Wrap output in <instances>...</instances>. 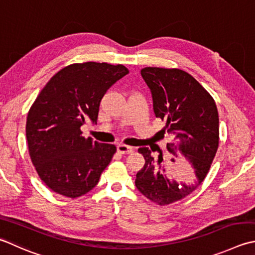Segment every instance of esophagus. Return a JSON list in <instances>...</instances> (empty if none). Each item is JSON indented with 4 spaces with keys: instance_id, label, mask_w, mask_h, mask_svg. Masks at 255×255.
<instances>
[{
    "instance_id": "34e87169",
    "label": "esophagus",
    "mask_w": 255,
    "mask_h": 255,
    "mask_svg": "<svg viewBox=\"0 0 255 255\" xmlns=\"http://www.w3.org/2000/svg\"><path fill=\"white\" fill-rule=\"evenodd\" d=\"M117 150L121 153H131L133 151V148L130 146H127V144H118Z\"/></svg>"
}]
</instances>
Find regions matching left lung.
I'll return each instance as SVG.
<instances>
[{"label": "left lung", "instance_id": "1", "mask_svg": "<svg viewBox=\"0 0 255 255\" xmlns=\"http://www.w3.org/2000/svg\"><path fill=\"white\" fill-rule=\"evenodd\" d=\"M141 76L152 95L153 112L166 121L162 132L173 140L168 151L178 157L177 149L191 163L196 183L186 184L169 179L162 152L158 160L147 147L138 149L144 166L136 174L134 184L149 200L167 206L181 200L200 184L210 170L219 147V114L212 96L190 74L178 68L144 67ZM170 160L174 162V158Z\"/></svg>", "mask_w": 255, "mask_h": 255}]
</instances>
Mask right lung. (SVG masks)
<instances>
[{
	"instance_id": "obj_1",
	"label": "right lung",
	"mask_w": 255,
	"mask_h": 255,
	"mask_svg": "<svg viewBox=\"0 0 255 255\" xmlns=\"http://www.w3.org/2000/svg\"><path fill=\"white\" fill-rule=\"evenodd\" d=\"M129 73L124 65L86 62L57 72L29 108L28 152L41 180L52 191L78 198L98 183L116 146L82 136L87 119L97 123L107 89Z\"/></svg>"
}]
</instances>
